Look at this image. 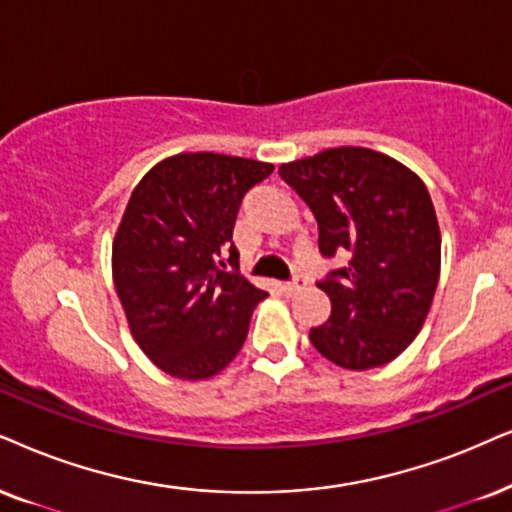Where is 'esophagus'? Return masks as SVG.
Masks as SVG:
<instances>
[{"label":"esophagus","mask_w":512,"mask_h":512,"mask_svg":"<svg viewBox=\"0 0 512 512\" xmlns=\"http://www.w3.org/2000/svg\"><path fill=\"white\" fill-rule=\"evenodd\" d=\"M304 283H307V281H304V276H295L293 281L283 283V293H286V295H295L297 290L304 288Z\"/></svg>","instance_id":"34e87169"}]
</instances>
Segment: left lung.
Returning a JSON list of instances; mask_svg holds the SVG:
<instances>
[{
    "label": "left lung",
    "mask_w": 512,
    "mask_h": 512,
    "mask_svg": "<svg viewBox=\"0 0 512 512\" xmlns=\"http://www.w3.org/2000/svg\"><path fill=\"white\" fill-rule=\"evenodd\" d=\"M278 174L319 224V250L342 267L316 286L331 316L309 340L349 371L397 359L423 328L439 281L442 238L425 184L371 148L342 146L281 165Z\"/></svg>",
    "instance_id": "left-lung-1"
}]
</instances>
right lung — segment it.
Listing matches in <instances>:
<instances>
[{"label":"right lung","instance_id":"1","mask_svg":"<svg viewBox=\"0 0 512 512\" xmlns=\"http://www.w3.org/2000/svg\"><path fill=\"white\" fill-rule=\"evenodd\" d=\"M271 172L274 165L236 155L179 153L132 191L113 278L129 331L160 371L205 380L241 352L267 293L236 269L234 224L245 193Z\"/></svg>","mask_w":512,"mask_h":512}]
</instances>
